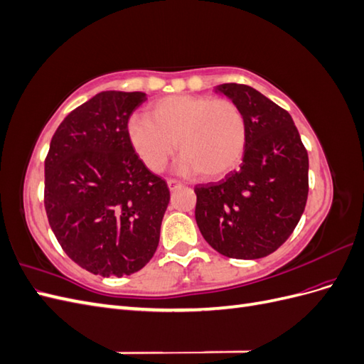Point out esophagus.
I'll list each match as a JSON object with an SVG mask.
<instances>
[{
  "label": "esophagus",
  "instance_id": "1",
  "mask_svg": "<svg viewBox=\"0 0 364 364\" xmlns=\"http://www.w3.org/2000/svg\"><path fill=\"white\" fill-rule=\"evenodd\" d=\"M167 185H168L170 191H174L176 188H179V186H182L183 183H182L181 181H176V179H168V181H167Z\"/></svg>",
  "mask_w": 364,
  "mask_h": 364
}]
</instances>
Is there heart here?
<instances>
[{
    "mask_svg": "<svg viewBox=\"0 0 364 364\" xmlns=\"http://www.w3.org/2000/svg\"><path fill=\"white\" fill-rule=\"evenodd\" d=\"M127 136L138 158L161 173L178 149L182 174L217 179L241 162L247 141L246 118L232 100L208 95H171L129 121Z\"/></svg>",
    "mask_w": 364,
    "mask_h": 364,
    "instance_id": "heart-1",
    "label": "heart"
}]
</instances>
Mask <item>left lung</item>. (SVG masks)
I'll return each mask as SVG.
<instances>
[{
    "label": "left lung",
    "instance_id": "left-lung-1",
    "mask_svg": "<svg viewBox=\"0 0 364 364\" xmlns=\"http://www.w3.org/2000/svg\"><path fill=\"white\" fill-rule=\"evenodd\" d=\"M215 92L243 111L247 141L240 170L194 188L196 222L225 257H267L291 235L305 209L308 153L290 114L259 91L223 83Z\"/></svg>",
    "mask_w": 364,
    "mask_h": 364
}]
</instances>
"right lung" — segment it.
<instances>
[{
	"mask_svg": "<svg viewBox=\"0 0 364 364\" xmlns=\"http://www.w3.org/2000/svg\"><path fill=\"white\" fill-rule=\"evenodd\" d=\"M144 92L103 91L65 118L46 159V211L65 253L94 274L124 277L155 255L168 186L132 149Z\"/></svg>",
	"mask_w": 364,
	"mask_h": 364,
	"instance_id": "right-lung-1",
	"label": "right lung"
}]
</instances>
